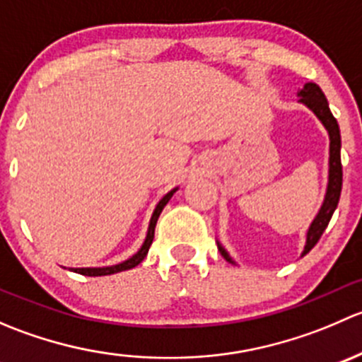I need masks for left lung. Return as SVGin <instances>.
<instances>
[{"label": "left lung", "mask_w": 362, "mask_h": 362, "mask_svg": "<svg viewBox=\"0 0 362 362\" xmlns=\"http://www.w3.org/2000/svg\"><path fill=\"white\" fill-rule=\"evenodd\" d=\"M299 103L306 105L313 113L317 115V119L324 124V127L327 129L329 134V178H327V189L326 196H324V203L320 206L319 214L315 215L313 222L310 224L308 233H306V245L301 255H306L310 250L315 247V243L319 242L322 233L326 231L327 224H329L331 217H333L334 210H337L339 194H341V180H343V171H341V158H339V148H341V136H339V127L337 119L333 117V113L329 110V105H327L326 96H324L322 89H320L317 83L308 82L305 83L301 90L298 93ZM218 252L222 254V257L226 261L233 262L231 255L228 254V250L217 242Z\"/></svg>", "instance_id": "obj_1"}]
</instances>
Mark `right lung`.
<instances>
[{
  "instance_id": "1",
  "label": "right lung",
  "mask_w": 362,
  "mask_h": 362,
  "mask_svg": "<svg viewBox=\"0 0 362 362\" xmlns=\"http://www.w3.org/2000/svg\"><path fill=\"white\" fill-rule=\"evenodd\" d=\"M175 192H177V187H175L173 191L168 192V194H164L163 199H160V202L158 203V206H156L154 214H152V217H151V224H148L147 238H145L141 249L138 250L136 254L133 255V257H129L127 261L120 262V264L105 266V268H71V272L80 273V275H86V276H103V275H113V273H119V272H126V269H131V268H134V266L140 264V262L145 259V255L148 254V249H151V245H152V240H154L156 224H158V218H159L160 211H163V208L166 206V203L170 202L171 196H173Z\"/></svg>"
}]
</instances>
